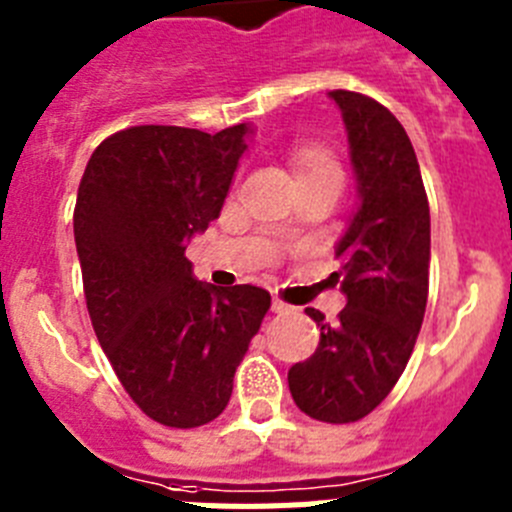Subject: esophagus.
<instances>
[{
	"label": "esophagus",
	"mask_w": 512,
	"mask_h": 512,
	"mask_svg": "<svg viewBox=\"0 0 512 512\" xmlns=\"http://www.w3.org/2000/svg\"><path fill=\"white\" fill-rule=\"evenodd\" d=\"M271 310H274V312H292L295 307L287 305V302L279 300V297H274V300H271Z\"/></svg>",
	"instance_id": "obj_1"
}]
</instances>
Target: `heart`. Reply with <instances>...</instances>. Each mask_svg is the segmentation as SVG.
Returning a JSON list of instances; mask_svg holds the SVG:
<instances>
[{
  "label": "heart",
  "mask_w": 512,
  "mask_h": 512,
  "mask_svg": "<svg viewBox=\"0 0 512 512\" xmlns=\"http://www.w3.org/2000/svg\"><path fill=\"white\" fill-rule=\"evenodd\" d=\"M295 171L297 179H307V176L320 174H341L336 156L320 146H300L295 151Z\"/></svg>",
  "instance_id": "b5f03b06"
}]
</instances>
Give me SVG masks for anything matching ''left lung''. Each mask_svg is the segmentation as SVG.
<instances>
[{
    "label": "left lung",
    "instance_id": "left-lung-1",
    "mask_svg": "<svg viewBox=\"0 0 512 512\" xmlns=\"http://www.w3.org/2000/svg\"><path fill=\"white\" fill-rule=\"evenodd\" d=\"M330 99L343 112L361 200L330 274L346 307L336 323L307 307L320 343L287 379L302 413L338 425L372 413L408 366L428 302L431 210L400 120L366 94L333 89Z\"/></svg>",
    "mask_w": 512,
    "mask_h": 512
}]
</instances>
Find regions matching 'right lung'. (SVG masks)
<instances>
[{"instance_id":"right-lung-1","label":"right lung","mask_w":512,"mask_h":512,"mask_svg":"<svg viewBox=\"0 0 512 512\" xmlns=\"http://www.w3.org/2000/svg\"><path fill=\"white\" fill-rule=\"evenodd\" d=\"M246 133L120 130L92 153L76 194L74 238L97 341L135 405L169 428L223 413L271 307L261 287L197 282L184 256L189 238L220 217Z\"/></svg>"}]
</instances>
